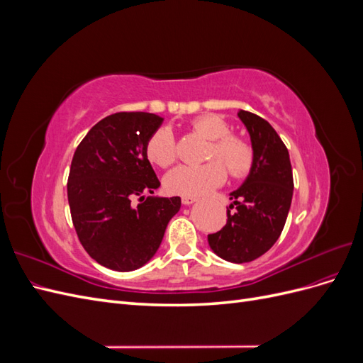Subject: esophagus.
<instances>
[{
  "mask_svg": "<svg viewBox=\"0 0 363 363\" xmlns=\"http://www.w3.org/2000/svg\"><path fill=\"white\" fill-rule=\"evenodd\" d=\"M195 201H196L195 196H182V203H183L184 206H191V204H194Z\"/></svg>",
  "mask_w": 363,
  "mask_h": 363,
  "instance_id": "esophagus-1",
  "label": "esophagus"
}]
</instances>
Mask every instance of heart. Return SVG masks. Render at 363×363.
<instances>
[{"mask_svg": "<svg viewBox=\"0 0 363 363\" xmlns=\"http://www.w3.org/2000/svg\"><path fill=\"white\" fill-rule=\"evenodd\" d=\"M195 133L212 140L207 159L224 162L233 177H244L255 162V151L247 140L232 136V128L224 119L206 115L192 121ZM147 157L160 168H168L177 159V142L169 127H160L151 135L147 144ZM227 177L225 168L219 162H211L201 167L182 164L164 175V189L169 194L199 196L223 184Z\"/></svg>", "mask_w": 363, "mask_h": 363, "instance_id": "b5f03b06", "label": "heart"}]
</instances>
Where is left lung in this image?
<instances>
[{
  "instance_id": "left-lung-1",
  "label": "left lung",
  "mask_w": 363,
  "mask_h": 363,
  "mask_svg": "<svg viewBox=\"0 0 363 363\" xmlns=\"http://www.w3.org/2000/svg\"><path fill=\"white\" fill-rule=\"evenodd\" d=\"M238 116L250 135L255 162L240 188L230 192L227 224L207 240L216 256L247 263L279 239L291 208L294 179L288 148L268 121L247 111Z\"/></svg>"
}]
</instances>
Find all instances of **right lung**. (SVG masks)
<instances>
[{
	"label": "right lung",
	"mask_w": 363,
	"mask_h": 363,
	"mask_svg": "<svg viewBox=\"0 0 363 363\" xmlns=\"http://www.w3.org/2000/svg\"><path fill=\"white\" fill-rule=\"evenodd\" d=\"M162 123V116L147 112L111 115L89 130L74 152L68 179L72 223L87 255L108 269L144 267L180 211V196L152 195L160 182L147 144Z\"/></svg>",
	"instance_id": "obj_1"
}]
</instances>
